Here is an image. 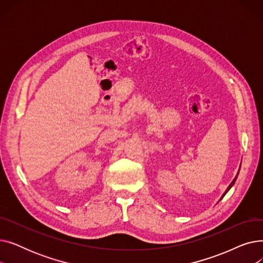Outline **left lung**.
I'll use <instances>...</instances> for the list:
<instances>
[{
    "mask_svg": "<svg viewBox=\"0 0 263 263\" xmlns=\"http://www.w3.org/2000/svg\"><path fill=\"white\" fill-rule=\"evenodd\" d=\"M238 174H239V172H238ZM237 177H238V175H237V176H236V178H234V179H233V180H232V182H231V183H230V184H229V186H228V187H227V190H226V191H225V193H224V194H223V196H222V198H223V197H224V196H225V195H226V193H227V192H228V191H229V190H230V189H231V187H232V185H233V184H234V182H236V180H237ZM222 198H220V199H222Z\"/></svg>",
    "mask_w": 263,
    "mask_h": 263,
    "instance_id": "left-lung-1",
    "label": "left lung"
}]
</instances>
